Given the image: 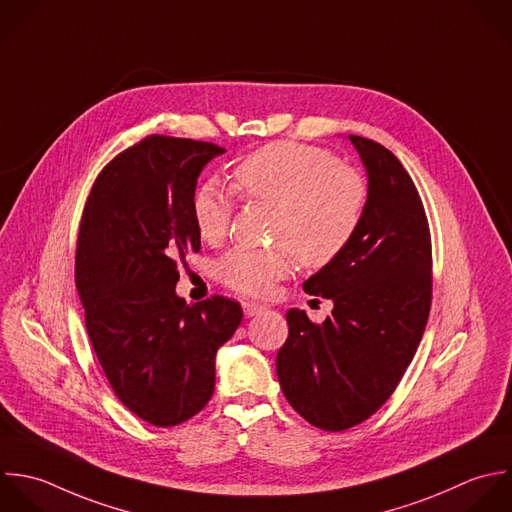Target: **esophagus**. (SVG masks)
<instances>
[{"instance_id":"34e87169","label":"esophagus","mask_w":512,"mask_h":512,"mask_svg":"<svg viewBox=\"0 0 512 512\" xmlns=\"http://www.w3.org/2000/svg\"><path fill=\"white\" fill-rule=\"evenodd\" d=\"M241 305H243V313H245V317H255V315H261V313L265 311V307H263V305L253 303V301H243Z\"/></svg>"}]
</instances>
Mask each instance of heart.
<instances>
[{"label":"heart","mask_w":512,"mask_h":512,"mask_svg":"<svg viewBox=\"0 0 512 512\" xmlns=\"http://www.w3.org/2000/svg\"><path fill=\"white\" fill-rule=\"evenodd\" d=\"M233 183L247 199L275 207L267 249L235 247L217 263V277L247 297H267L297 261L323 269L345 253L367 215L371 187L363 171L335 153L297 141H273L233 167ZM199 237L217 245L233 219V201L215 183H203L191 201Z\"/></svg>","instance_id":"b5f03b06"}]
</instances>
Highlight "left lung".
Segmentation results:
<instances>
[{"instance_id":"left-lung-1","label":"left lung","mask_w":512,"mask_h":512,"mask_svg":"<svg viewBox=\"0 0 512 512\" xmlns=\"http://www.w3.org/2000/svg\"><path fill=\"white\" fill-rule=\"evenodd\" d=\"M371 199L351 245L303 283L333 301L323 323L289 309L277 377L289 405L323 431H345L395 393L423 339L433 295L431 231L421 195L381 143L349 135Z\"/></svg>"}]
</instances>
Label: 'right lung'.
Segmentation results:
<instances>
[{
    "label": "right lung",
    "instance_id": "1",
    "mask_svg": "<svg viewBox=\"0 0 512 512\" xmlns=\"http://www.w3.org/2000/svg\"><path fill=\"white\" fill-rule=\"evenodd\" d=\"M223 147L149 135L97 175L79 225L75 287L99 365L117 399L155 427L195 417L215 389V353L237 331V301L187 305L179 265L201 249L191 201Z\"/></svg>",
    "mask_w": 512,
    "mask_h": 512
}]
</instances>
